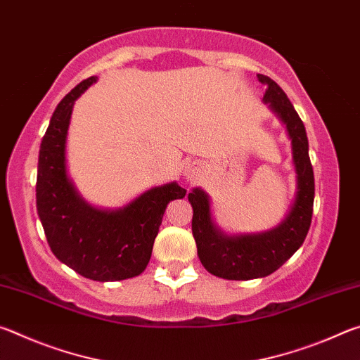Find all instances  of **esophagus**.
Listing matches in <instances>:
<instances>
[{"label":"esophagus","instance_id":"34e87169","mask_svg":"<svg viewBox=\"0 0 360 360\" xmlns=\"http://www.w3.org/2000/svg\"><path fill=\"white\" fill-rule=\"evenodd\" d=\"M198 173H200V167H198V163H195V162H188L187 165H186V168H184V176L187 179H197V176H198Z\"/></svg>","mask_w":360,"mask_h":360}]
</instances>
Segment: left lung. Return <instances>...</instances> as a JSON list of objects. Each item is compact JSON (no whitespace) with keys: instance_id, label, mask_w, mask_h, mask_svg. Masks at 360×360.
<instances>
[{"instance_id":"8db88e82","label":"left lung","mask_w":360,"mask_h":360,"mask_svg":"<svg viewBox=\"0 0 360 360\" xmlns=\"http://www.w3.org/2000/svg\"><path fill=\"white\" fill-rule=\"evenodd\" d=\"M259 81L266 85L264 103L285 125L292 146L297 192L290 210L276 227L260 233L227 235L212 221L211 202L203 188L188 193L192 205V233L202 265L211 275L248 281L276 271L303 245L311 225L314 202V174L308 154V138L302 119L279 85L264 75Z\"/></svg>"}]
</instances>
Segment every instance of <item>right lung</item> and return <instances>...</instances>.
Masks as SVG:
<instances>
[{
  "mask_svg": "<svg viewBox=\"0 0 360 360\" xmlns=\"http://www.w3.org/2000/svg\"><path fill=\"white\" fill-rule=\"evenodd\" d=\"M96 76L76 85L58 103L42 136L36 181V208L56 257L84 278L122 281L146 270L167 205L184 198L178 182L152 187L117 210L85 202L66 168V138L72 106Z\"/></svg>",
  "mask_w": 360,
  "mask_h": 360,
  "instance_id": "1",
  "label": "right lung"
}]
</instances>
